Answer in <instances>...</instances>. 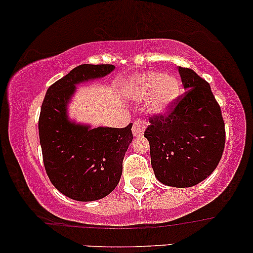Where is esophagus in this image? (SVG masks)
Wrapping results in <instances>:
<instances>
[{
  "label": "esophagus",
  "mask_w": 253,
  "mask_h": 253,
  "mask_svg": "<svg viewBox=\"0 0 253 253\" xmlns=\"http://www.w3.org/2000/svg\"><path fill=\"white\" fill-rule=\"evenodd\" d=\"M145 127H146V123H145L143 119H138V120L133 124V127H132L133 135L134 136L143 135L145 132Z\"/></svg>",
  "instance_id": "34e87169"
}]
</instances>
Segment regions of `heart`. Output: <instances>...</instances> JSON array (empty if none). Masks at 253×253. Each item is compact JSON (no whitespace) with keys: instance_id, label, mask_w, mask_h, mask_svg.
<instances>
[{"instance_id":"heart-1","label":"heart","mask_w":253,"mask_h":253,"mask_svg":"<svg viewBox=\"0 0 253 253\" xmlns=\"http://www.w3.org/2000/svg\"><path fill=\"white\" fill-rule=\"evenodd\" d=\"M181 84L176 77L158 71H146L132 77L127 91L135 101H146L145 109L151 115L169 112L179 95Z\"/></svg>"}]
</instances>
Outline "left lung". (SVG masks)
Instances as JSON below:
<instances>
[{
	"mask_svg": "<svg viewBox=\"0 0 253 253\" xmlns=\"http://www.w3.org/2000/svg\"><path fill=\"white\" fill-rule=\"evenodd\" d=\"M184 95L168 117L157 115L144 136L150 143L156 178L189 188L215 170L225 147V124L211 85L191 69L178 66Z\"/></svg>",
	"mask_w": 253,
	"mask_h": 253,
	"instance_id": "obj_1",
	"label": "left lung"
}]
</instances>
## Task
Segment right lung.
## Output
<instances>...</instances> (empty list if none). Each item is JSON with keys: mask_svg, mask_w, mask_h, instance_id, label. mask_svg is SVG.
<instances>
[{"mask_svg": "<svg viewBox=\"0 0 253 253\" xmlns=\"http://www.w3.org/2000/svg\"><path fill=\"white\" fill-rule=\"evenodd\" d=\"M114 69L110 64L72 69L47 89L40 110L39 139L46 173L57 190L76 201H96L115 189L133 139L132 124L125 128H91L68 115L76 85L102 78Z\"/></svg>", "mask_w": 253, "mask_h": 253, "instance_id": "add662e5", "label": "right lung"}]
</instances>
